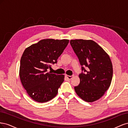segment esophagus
I'll return each instance as SVG.
<instances>
[{"mask_svg":"<svg viewBox=\"0 0 128 128\" xmlns=\"http://www.w3.org/2000/svg\"><path fill=\"white\" fill-rule=\"evenodd\" d=\"M66 76L67 77V78L68 79V80H71L72 78V77L73 76H69V75H66Z\"/></svg>","mask_w":128,"mask_h":128,"instance_id":"obj_1","label":"esophagus"}]
</instances>
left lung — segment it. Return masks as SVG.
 Segmentation results:
<instances>
[{
    "mask_svg": "<svg viewBox=\"0 0 128 128\" xmlns=\"http://www.w3.org/2000/svg\"><path fill=\"white\" fill-rule=\"evenodd\" d=\"M70 43L82 66L80 83L74 87L77 94L92 102L100 99L110 88L113 77V65L108 54L92 40H72ZM88 68L86 71L84 68Z\"/></svg>",
    "mask_w": 128,
    "mask_h": 128,
    "instance_id": "left-lung-1",
    "label": "left lung"
}]
</instances>
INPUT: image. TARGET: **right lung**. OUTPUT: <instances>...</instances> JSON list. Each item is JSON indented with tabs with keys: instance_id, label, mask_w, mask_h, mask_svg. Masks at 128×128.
<instances>
[{
	"instance_id": "add662e5",
	"label": "right lung",
	"mask_w": 128,
	"mask_h": 128,
	"mask_svg": "<svg viewBox=\"0 0 128 128\" xmlns=\"http://www.w3.org/2000/svg\"><path fill=\"white\" fill-rule=\"evenodd\" d=\"M68 40L45 39L26 48L20 60V80L34 101L45 102L56 96L64 81V75L47 72L69 43Z\"/></svg>"
}]
</instances>
